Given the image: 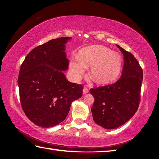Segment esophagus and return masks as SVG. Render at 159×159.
<instances>
[{"label": "esophagus", "instance_id": "1", "mask_svg": "<svg viewBox=\"0 0 159 159\" xmlns=\"http://www.w3.org/2000/svg\"><path fill=\"white\" fill-rule=\"evenodd\" d=\"M88 91H89V88L88 87H86V86H85L83 89V94L84 95V94L88 93Z\"/></svg>", "mask_w": 159, "mask_h": 159}]
</instances>
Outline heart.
Segmentation results:
<instances>
[{"label": "heart", "mask_w": 159, "mask_h": 159, "mask_svg": "<svg viewBox=\"0 0 159 159\" xmlns=\"http://www.w3.org/2000/svg\"><path fill=\"white\" fill-rule=\"evenodd\" d=\"M79 61H71L70 67L72 77L78 79L84 68L92 66L90 75L101 84H107L117 78L121 68V57L102 46H92L81 50Z\"/></svg>", "instance_id": "b5f03b06"}]
</instances>
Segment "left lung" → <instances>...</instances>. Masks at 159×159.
I'll use <instances>...</instances> for the list:
<instances>
[{
  "label": "left lung",
  "mask_w": 159,
  "mask_h": 159,
  "mask_svg": "<svg viewBox=\"0 0 159 159\" xmlns=\"http://www.w3.org/2000/svg\"><path fill=\"white\" fill-rule=\"evenodd\" d=\"M123 55L122 74L116 82L91 88L94 121L107 129L123 125L136 113L141 102L143 70L131 52L117 45Z\"/></svg>",
  "instance_id": "left-lung-1"
}]
</instances>
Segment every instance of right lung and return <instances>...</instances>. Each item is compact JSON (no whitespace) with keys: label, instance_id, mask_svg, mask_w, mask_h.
<instances>
[{"label":"right lung","instance_id":"1","mask_svg":"<svg viewBox=\"0 0 159 159\" xmlns=\"http://www.w3.org/2000/svg\"><path fill=\"white\" fill-rule=\"evenodd\" d=\"M71 38H55L34 48L21 65L18 84L21 106L36 125L49 128L66 118L71 103L82 96L83 85L67 80L69 60L65 44Z\"/></svg>","mask_w":159,"mask_h":159}]
</instances>
